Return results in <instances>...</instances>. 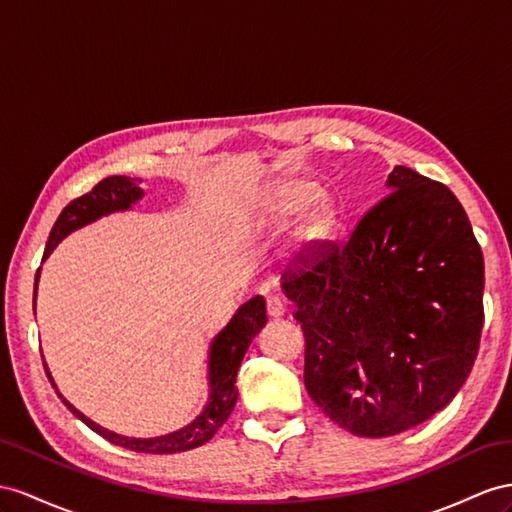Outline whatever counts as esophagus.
<instances>
[{
	"instance_id": "1",
	"label": "esophagus",
	"mask_w": 512,
	"mask_h": 512,
	"mask_svg": "<svg viewBox=\"0 0 512 512\" xmlns=\"http://www.w3.org/2000/svg\"><path fill=\"white\" fill-rule=\"evenodd\" d=\"M266 311L270 318H283L285 316V303L279 296H268L266 298Z\"/></svg>"
}]
</instances>
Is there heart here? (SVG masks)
Instances as JSON below:
<instances>
[{
    "mask_svg": "<svg viewBox=\"0 0 512 512\" xmlns=\"http://www.w3.org/2000/svg\"><path fill=\"white\" fill-rule=\"evenodd\" d=\"M318 183L309 179H281L259 199V225L266 229H283L303 211L296 229V244L300 251L311 253L333 238L339 225L337 207L331 199H318Z\"/></svg>",
    "mask_w": 512,
    "mask_h": 512,
    "instance_id": "heart-1",
    "label": "heart"
}]
</instances>
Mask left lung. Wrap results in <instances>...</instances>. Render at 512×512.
Listing matches in <instances>:
<instances>
[{
  "instance_id": "left-lung-1",
  "label": "left lung",
  "mask_w": 512,
  "mask_h": 512,
  "mask_svg": "<svg viewBox=\"0 0 512 512\" xmlns=\"http://www.w3.org/2000/svg\"><path fill=\"white\" fill-rule=\"evenodd\" d=\"M387 188L344 244L283 277L309 396L357 437L398 435L448 406L484 320L482 251L452 190L406 166Z\"/></svg>"
}]
</instances>
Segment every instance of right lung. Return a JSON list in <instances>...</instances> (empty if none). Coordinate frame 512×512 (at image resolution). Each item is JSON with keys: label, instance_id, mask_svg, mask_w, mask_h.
I'll return each instance as SVG.
<instances>
[{"label": "right lung", "instance_id": "obj_1", "mask_svg": "<svg viewBox=\"0 0 512 512\" xmlns=\"http://www.w3.org/2000/svg\"><path fill=\"white\" fill-rule=\"evenodd\" d=\"M142 188L138 179L123 177V175H114L106 177L99 181L97 186L86 192L80 199L71 201L67 207L62 209V214L58 216L54 229L49 233V240L45 246V255L43 261L51 255V251L67 238L69 233L75 229H80L84 225H90V222L99 220L101 216H108L112 212H123V209H129L136 201L142 199ZM38 277H41V268L36 272V281H34V311H36V287H38ZM266 324V300L261 296H255L251 300L235 311V316L231 322L222 329L216 337L212 346H209V400L205 404V409L201 415H196V419L188 426H183L175 432H168V435L162 437H153V439H134V437H123L116 435V432H110L106 428H101L95 424L93 419H88L84 413L75 409L71 402L62 398V393L56 389L62 402L67 404V409L80 417L82 422L95 430L97 435L103 439H108L114 445H121L125 450H134V452H144V454H177V452H186L192 448H199V445L207 443L216 435V430L227 422L235 400H238V387H235V376H238V368L244 359V352L251 346L253 337L261 331V326ZM45 372L49 376L51 385L56 387L54 378H51L47 363Z\"/></svg>", "mask_w": 512, "mask_h": 512}]
</instances>
